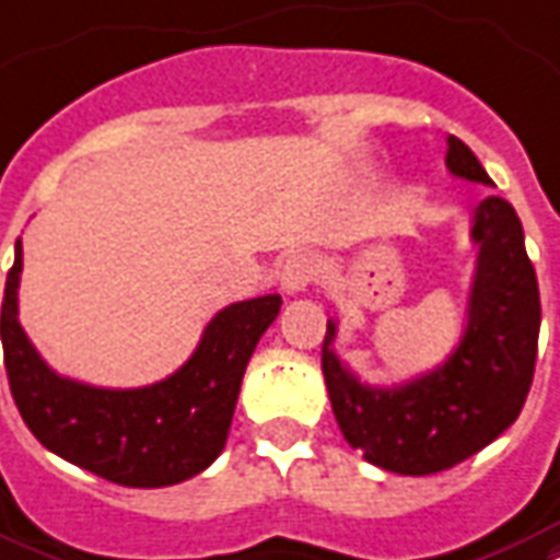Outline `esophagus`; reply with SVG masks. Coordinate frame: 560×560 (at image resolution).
Listing matches in <instances>:
<instances>
[{"label":"esophagus","instance_id":"1","mask_svg":"<svg viewBox=\"0 0 560 560\" xmlns=\"http://www.w3.org/2000/svg\"><path fill=\"white\" fill-rule=\"evenodd\" d=\"M319 267L311 255H293L288 261L281 264L279 281L284 293H305V290L317 281Z\"/></svg>","mask_w":560,"mask_h":560}]
</instances>
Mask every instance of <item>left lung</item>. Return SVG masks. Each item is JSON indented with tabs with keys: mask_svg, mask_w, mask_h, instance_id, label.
I'll return each mask as SVG.
<instances>
[{
	"mask_svg": "<svg viewBox=\"0 0 560 560\" xmlns=\"http://www.w3.org/2000/svg\"><path fill=\"white\" fill-rule=\"evenodd\" d=\"M446 143L452 176L493 185L464 140ZM469 237L479 258L467 328L441 366L396 387L364 384L335 355L328 319L323 375L337 425L370 464L399 476H432L485 450L517 420L535 378L540 293L517 211L502 196L481 199Z\"/></svg>",
	"mask_w": 560,
	"mask_h": 560,
	"instance_id": "left-lung-1",
	"label": "left lung"
}]
</instances>
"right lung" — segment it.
I'll list each match as a JSON object with an SVG mask.
<instances>
[{
  "instance_id": "add662e5",
  "label": "right lung",
  "mask_w": 560,
  "mask_h": 560,
  "mask_svg": "<svg viewBox=\"0 0 560 560\" xmlns=\"http://www.w3.org/2000/svg\"><path fill=\"white\" fill-rule=\"evenodd\" d=\"M20 272L23 246L16 241L0 335L11 396L34 438L122 488H166L211 467L232 429L246 364L279 317V293L220 311L194 355L164 382L110 390L63 378L37 355L16 319Z\"/></svg>"
}]
</instances>
